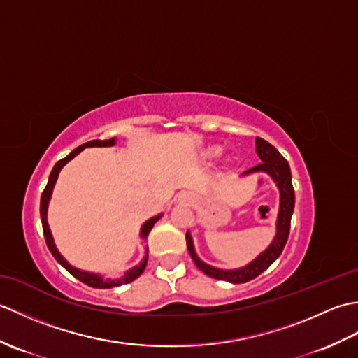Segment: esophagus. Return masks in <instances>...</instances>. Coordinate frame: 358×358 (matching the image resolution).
Listing matches in <instances>:
<instances>
[{
  "instance_id": "obj_1",
  "label": "esophagus",
  "mask_w": 358,
  "mask_h": 358,
  "mask_svg": "<svg viewBox=\"0 0 358 358\" xmlns=\"http://www.w3.org/2000/svg\"><path fill=\"white\" fill-rule=\"evenodd\" d=\"M186 199H187V200H191V199H189V196H186Z\"/></svg>"
}]
</instances>
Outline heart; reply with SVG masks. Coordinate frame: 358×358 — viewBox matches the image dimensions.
Masks as SVG:
<instances>
[{
	"label": "heart",
	"instance_id": "b5f03b06",
	"mask_svg": "<svg viewBox=\"0 0 358 358\" xmlns=\"http://www.w3.org/2000/svg\"><path fill=\"white\" fill-rule=\"evenodd\" d=\"M220 154H222V149H218V148L209 150V155H210V157H218Z\"/></svg>",
	"mask_w": 358,
	"mask_h": 358
}]
</instances>
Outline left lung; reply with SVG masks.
Returning <instances> with one entry per match:
<instances>
[{
  "mask_svg": "<svg viewBox=\"0 0 358 358\" xmlns=\"http://www.w3.org/2000/svg\"><path fill=\"white\" fill-rule=\"evenodd\" d=\"M255 152L257 155L260 157L262 163L250 167L249 171L243 172L241 177H248V175H252V173H266L269 175L278 189L280 204H278V214H277V222H275V235H273L271 245L266 248L263 252L258 254L252 262L241 266V268L220 269V268H215V266L204 263L201 258L196 255L192 235L189 231L186 232L187 250L189 254H191L196 268L212 278L229 281V283H234V285L246 283V281L254 280L255 277L260 275L263 271L268 269L269 266L280 257V254L283 252V248L289 237L291 217L295 206V194L292 187L291 167H289L286 158L281 155L271 143L260 138V136H257L255 138Z\"/></svg>",
  "mask_w": 358,
  "mask_h": 358,
  "instance_id": "1",
  "label": "left lung"
}]
</instances>
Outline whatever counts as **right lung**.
I'll list each match as a JSON object with an SVG mask.
<instances>
[{
    "label": "right lung",
    "mask_w": 358,
    "mask_h": 358,
    "mask_svg": "<svg viewBox=\"0 0 358 358\" xmlns=\"http://www.w3.org/2000/svg\"><path fill=\"white\" fill-rule=\"evenodd\" d=\"M117 144V140L115 138H110V140H92V141H87L85 144H81V146H78L75 150H72L69 155L64 157L63 159H59V162H57V164L53 166V169L49 175V181H48V186H45L44 192L41 195V203H40V214H41V223H43V232H44V238H45V243H48V248L52 252V255L55 257V260L63 266V268L71 272L72 275L75 278H78L80 281H83V283L90 286V287H96V289H109V287H115V286H121V285H126V283H131V281H134L135 278H138L143 271L146 269V264H148V257H149V250L146 248V255H144L143 260L134 266V268L127 269L123 275L118 277V278H106L104 275H101V273H96V272H89V271H83V269H78L75 268V266H72L69 262L66 260V258L59 254V250L55 245V241H53V235L50 232V227H49V223H48V208H49V201L52 199V192H53V187H55V183L58 180V175L59 172H62L63 167L71 162V159L73 157H77L81 150H85L86 148H110V146H115ZM163 217V214H158L155 217H152L149 220H146V222L143 223L141 229H140V237L143 240L148 238V235L150 232L152 227H154V224L158 222L159 218Z\"/></svg>",
    "instance_id": "add662e5"
}]
</instances>
